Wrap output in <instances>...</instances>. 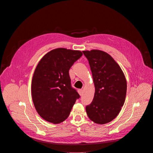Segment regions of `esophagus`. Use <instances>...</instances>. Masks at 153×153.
Here are the masks:
<instances>
[{"label":"esophagus","mask_w":153,"mask_h":153,"mask_svg":"<svg viewBox=\"0 0 153 153\" xmlns=\"http://www.w3.org/2000/svg\"><path fill=\"white\" fill-rule=\"evenodd\" d=\"M78 93H79V94H80V96H82V94H83V91H82V89L78 90Z\"/></svg>","instance_id":"1"}]
</instances>
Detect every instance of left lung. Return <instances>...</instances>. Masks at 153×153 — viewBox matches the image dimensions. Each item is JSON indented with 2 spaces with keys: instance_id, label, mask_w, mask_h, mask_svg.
Returning <instances> with one entry per match:
<instances>
[{
  "instance_id": "1",
  "label": "left lung",
  "mask_w": 153,
  "mask_h": 153,
  "mask_svg": "<svg viewBox=\"0 0 153 153\" xmlns=\"http://www.w3.org/2000/svg\"><path fill=\"white\" fill-rule=\"evenodd\" d=\"M88 60L95 86L94 99L86 106L88 117L105 124L119 114L126 94V80L117 62L108 53L97 50L83 51Z\"/></svg>"
}]
</instances>
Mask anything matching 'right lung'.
Returning a JSON list of instances; mask_svg holds the SVG:
<instances>
[{
    "instance_id": "add662e5",
    "label": "right lung",
    "mask_w": 153,
    "mask_h": 153,
    "mask_svg": "<svg viewBox=\"0 0 153 153\" xmlns=\"http://www.w3.org/2000/svg\"><path fill=\"white\" fill-rule=\"evenodd\" d=\"M82 56L80 51L56 48L43 56L31 83L34 105L43 119L54 124L66 120L80 95L71 86L69 70Z\"/></svg>"
}]
</instances>
